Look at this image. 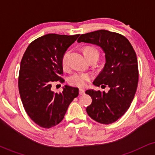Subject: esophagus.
Segmentation results:
<instances>
[{
  "label": "esophagus",
  "mask_w": 155,
  "mask_h": 155,
  "mask_svg": "<svg viewBox=\"0 0 155 155\" xmlns=\"http://www.w3.org/2000/svg\"><path fill=\"white\" fill-rule=\"evenodd\" d=\"M84 92H85V90H84V89H79V94H80V95H83V94H84Z\"/></svg>",
  "instance_id": "esophagus-1"
}]
</instances>
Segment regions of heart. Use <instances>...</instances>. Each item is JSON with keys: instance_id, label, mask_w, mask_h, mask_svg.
I'll list each match as a JSON object with an SVG mask.
<instances>
[{"instance_id": "b5f03b06", "label": "heart", "mask_w": 155, "mask_h": 155, "mask_svg": "<svg viewBox=\"0 0 155 155\" xmlns=\"http://www.w3.org/2000/svg\"><path fill=\"white\" fill-rule=\"evenodd\" d=\"M91 52H97V49L92 47H86L84 49V54H87ZM68 56L69 51H66L63 54L61 58V64L63 68H66L68 65ZM92 79V76L89 74L85 73H76L69 78V83L74 86L79 87H84L87 85V84Z\"/></svg>"}]
</instances>
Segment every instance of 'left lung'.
<instances>
[{
    "label": "left lung",
    "mask_w": 155,
    "mask_h": 155,
    "mask_svg": "<svg viewBox=\"0 0 155 155\" xmlns=\"http://www.w3.org/2000/svg\"><path fill=\"white\" fill-rule=\"evenodd\" d=\"M77 42L95 44L105 52L104 68L93 84L101 87L108 86L109 90H87L92 101L86 111L99 123H113L127 111L136 94L138 82L136 52L124 35L106 30L81 35Z\"/></svg>",
    "instance_id": "left-lung-1"
}]
</instances>
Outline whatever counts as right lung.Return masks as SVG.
<instances>
[{
    "label": "right lung",
    "mask_w": 155,
    "mask_h": 155,
    "mask_svg": "<svg viewBox=\"0 0 155 155\" xmlns=\"http://www.w3.org/2000/svg\"><path fill=\"white\" fill-rule=\"evenodd\" d=\"M79 34L54 33L39 37L29 44L21 60L19 92L26 113L35 124L50 128L63 120L79 89L65 85L63 92L51 91L53 82H64L61 58Z\"/></svg>",
    "instance_id": "add662e5"
}]
</instances>
